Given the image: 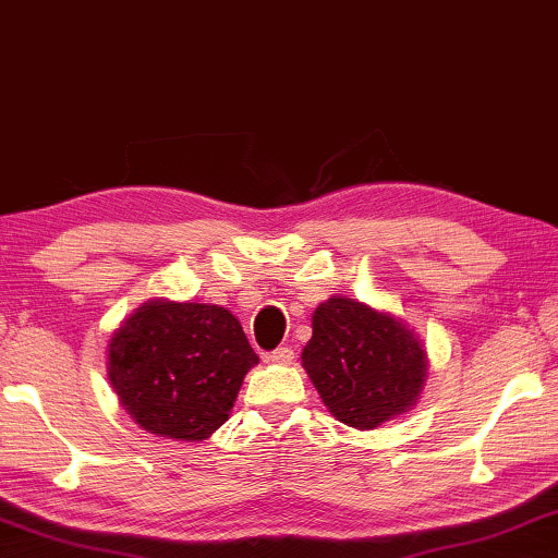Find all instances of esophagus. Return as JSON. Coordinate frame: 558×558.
<instances>
[{
  "label": "esophagus",
  "instance_id": "obj_1",
  "mask_svg": "<svg viewBox=\"0 0 558 558\" xmlns=\"http://www.w3.org/2000/svg\"><path fill=\"white\" fill-rule=\"evenodd\" d=\"M263 359H266L268 364H280V366H288V364L295 362V352H292L290 347H278L276 352H268V354L263 356Z\"/></svg>",
  "mask_w": 558,
  "mask_h": 558
}]
</instances>
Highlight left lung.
Segmentation results:
<instances>
[{
  "label": "left lung",
  "instance_id": "obj_1",
  "mask_svg": "<svg viewBox=\"0 0 558 558\" xmlns=\"http://www.w3.org/2000/svg\"><path fill=\"white\" fill-rule=\"evenodd\" d=\"M300 359L327 411L356 430L411 411L428 379L418 332L405 319L344 295L319 302Z\"/></svg>",
  "mask_w": 558,
  "mask_h": 558
}]
</instances>
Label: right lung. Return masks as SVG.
<instances>
[{
  "label": "right lung",
  "mask_w": 558,
  "mask_h": 558,
  "mask_svg": "<svg viewBox=\"0 0 558 558\" xmlns=\"http://www.w3.org/2000/svg\"><path fill=\"white\" fill-rule=\"evenodd\" d=\"M258 364L231 310L155 298L112 332L108 379L140 428L206 440L229 421L243 376Z\"/></svg>",
  "instance_id": "right-lung-1"
}]
</instances>
